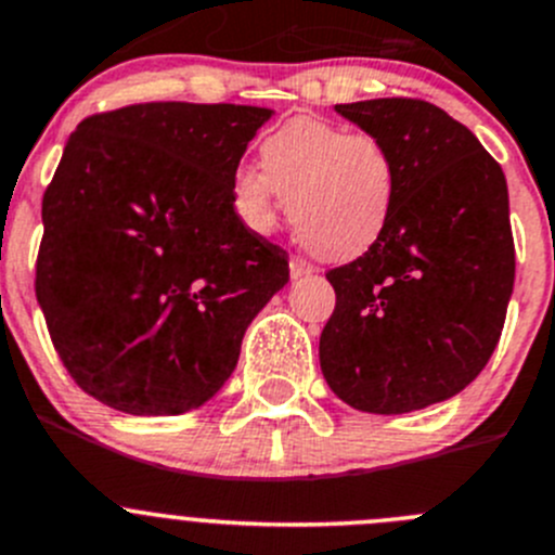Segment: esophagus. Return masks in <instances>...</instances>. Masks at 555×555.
<instances>
[{"mask_svg":"<svg viewBox=\"0 0 555 555\" xmlns=\"http://www.w3.org/2000/svg\"><path fill=\"white\" fill-rule=\"evenodd\" d=\"M289 273H293V279L312 276L314 266H312V262L304 260V257H289Z\"/></svg>","mask_w":555,"mask_h":555,"instance_id":"obj_1","label":"esophagus"}]
</instances>
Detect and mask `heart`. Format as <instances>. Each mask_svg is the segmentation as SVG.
Returning a JSON list of instances; mask_svg holds the SVG:
<instances>
[{"label": "heart", "instance_id": "heart-1", "mask_svg": "<svg viewBox=\"0 0 555 555\" xmlns=\"http://www.w3.org/2000/svg\"><path fill=\"white\" fill-rule=\"evenodd\" d=\"M262 172L241 167L230 194L251 232H271L278 196L287 199L295 232L325 260H353L386 232L397 205L395 153L370 131L320 117H293L260 144Z\"/></svg>", "mask_w": 555, "mask_h": 555}]
</instances>
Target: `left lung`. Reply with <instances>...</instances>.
Masks as SVG:
<instances>
[{
    "label": "left lung",
    "instance_id": "left-lung-1",
    "mask_svg": "<svg viewBox=\"0 0 555 555\" xmlns=\"http://www.w3.org/2000/svg\"><path fill=\"white\" fill-rule=\"evenodd\" d=\"M395 153L400 189L380 241L325 273L336 293L320 370L356 411L408 413L463 391L493 356L515 284L499 160L418 98L339 103Z\"/></svg>",
    "mask_w": 555,
    "mask_h": 555
}]
</instances>
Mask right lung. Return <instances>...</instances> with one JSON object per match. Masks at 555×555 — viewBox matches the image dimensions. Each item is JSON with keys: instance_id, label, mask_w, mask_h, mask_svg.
<instances>
[{"instance_id": "right-lung-1", "label": "right lung", "mask_w": 555, "mask_h": 555, "mask_svg": "<svg viewBox=\"0 0 555 555\" xmlns=\"http://www.w3.org/2000/svg\"><path fill=\"white\" fill-rule=\"evenodd\" d=\"M271 108L153 101L92 114L43 194L35 295L85 395L133 416L205 405L289 282L230 183Z\"/></svg>"}]
</instances>
